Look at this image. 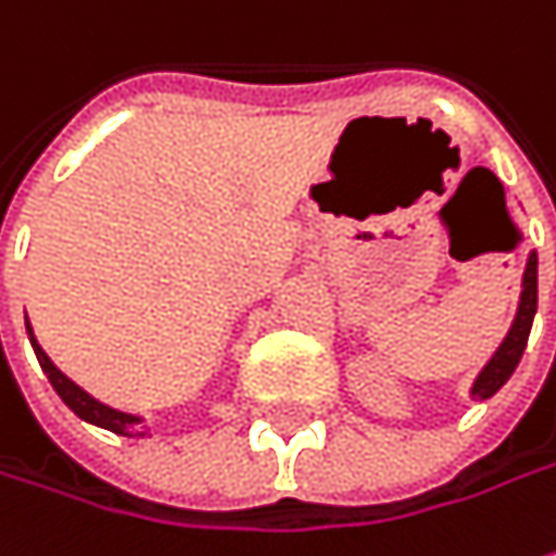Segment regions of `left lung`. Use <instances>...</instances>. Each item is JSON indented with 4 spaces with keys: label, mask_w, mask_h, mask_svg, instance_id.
I'll return each instance as SVG.
<instances>
[{
    "label": "left lung",
    "mask_w": 556,
    "mask_h": 556,
    "mask_svg": "<svg viewBox=\"0 0 556 556\" xmlns=\"http://www.w3.org/2000/svg\"><path fill=\"white\" fill-rule=\"evenodd\" d=\"M535 307H539V255L532 252L527 261V270H523V292H520V307H517V316H514V326H510L505 341L498 344V351L492 354V359L483 366V372L477 375V381L470 388L473 400H489L492 393L502 391V384L514 375L520 356L527 351Z\"/></svg>",
    "instance_id": "1"
}]
</instances>
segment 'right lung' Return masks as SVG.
<instances>
[{"label": "right lung", "mask_w": 556, "mask_h": 556, "mask_svg": "<svg viewBox=\"0 0 556 556\" xmlns=\"http://www.w3.org/2000/svg\"><path fill=\"white\" fill-rule=\"evenodd\" d=\"M27 336H29V344H33V351H36V359H39V366H42V372L49 375L51 388L58 391V396H61V400H64L70 409L76 412L83 421H88V425H98V428H106V431H113V433H123V437H144V431H138V425H141V418H138V415L110 409V406H104L101 400H94L91 393L83 391L79 384H73L67 375L61 372V369L51 363L49 354L39 348V341L33 338V326H29V323H27Z\"/></svg>", "instance_id": "right-lung-1"}]
</instances>
